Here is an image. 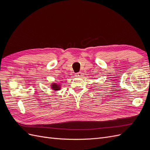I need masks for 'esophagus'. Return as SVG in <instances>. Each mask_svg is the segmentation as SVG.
Returning a JSON list of instances; mask_svg holds the SVG:
<instances>
[{"instance_id":"obj_1","label":"esophagus","mask_w":150,"mask_h":150,"mask_svg":"<svg viewBox=\"0 0 150 150\" xmlns=\"http://www.w3.org/2000/svg\"><path fill=\"white\" fill-rule=\"evenodd\" d=\"M75 76H77V77H81L83 76V74H82V72H78V73H76Z\"/></svg>"}]
</instances>
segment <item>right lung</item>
I'll return each instance as SVG.
<instances>
[{"instance_id":"1","label":"right lung","mask_w":150,"mask_h":150,"mask_svg":"<svg viewBox=\"0 0 150 150\" xmlns=\"http://www.w3.org/2000/svg\"><path fill=\"white\" fill-rule=\"evenodd\" d=\"M51 88L54 91H58V90H60L61 87H60V84H57L56 83H53L51 85Z\"/></svg>"}]
</instances>
